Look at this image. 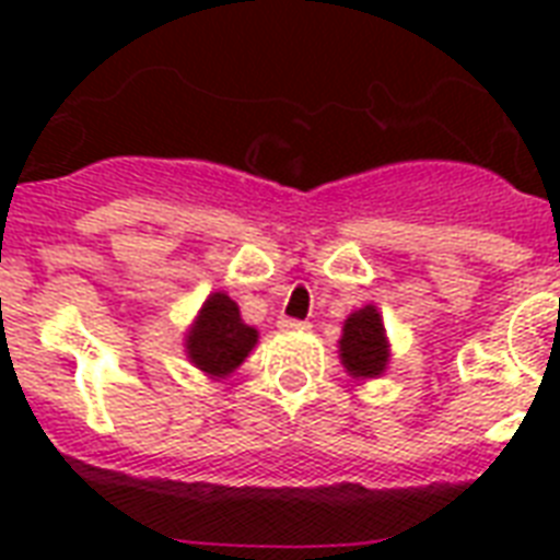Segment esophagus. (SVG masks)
Segmentation results:
<instances>
[{"instance_id":"1","label":"esophagus","mask_w":560,"mask_h":560,"mask_svg":"<svg viewBox=\"0 0 560 560\" xmlns=\"http://www.w3.org/2000/svg\"><path fill=\"white\" fill-rule=\"evenodd\" d=\"M281 331H307V323H299V319H279Z\"/></svg>"}]
</instances>
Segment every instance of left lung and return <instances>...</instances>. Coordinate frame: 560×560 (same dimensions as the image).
Here are the masks:
<instances>
[{
    "label": "left lung",
    "instance_id": "obj_1",
    "mask_svg": "<svg viewBox=\"0 0 560 560\" xmlns=\"http://www.w3.org/2000/svg\"><path fill=\"white\" fill-rule=\"evenodd\" d=\"M342 369L354 381H372L389 369V337L383 328V316L374 305H363L342 323V337L337 342Z\"/></svg>",
    "mask_w": 560,
    "mask_h": 560
}]
</instances>
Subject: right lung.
Wrapping results in <instances>:
<instances>
[{
  "mask_svg": "<svg viewBox=\"0 0 560 560\" xmlns=\"http://www.w3.org/2000/svg\"><path fill=\"white\" fill-rule=\"evenodd\" d=\"M255 342H258V328L246 325L235 299L218 290L209 293L194 323L188 325L183 349L188 363H194L206 377L226 381L249 358Z\"/></svg>",
  "mask_w": 560,
  "mask_h": 560,
  "instance_id": "right-lung-1",
  "label": "right lung"
}]
</instances>
